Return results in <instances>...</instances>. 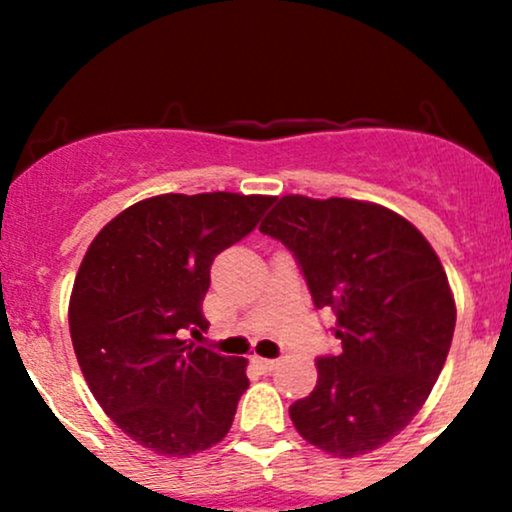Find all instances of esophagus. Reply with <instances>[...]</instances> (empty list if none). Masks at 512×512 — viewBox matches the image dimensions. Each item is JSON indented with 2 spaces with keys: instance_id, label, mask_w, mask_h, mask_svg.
Wrapping results in <instances>:
<instances>
[{
  "instance_id": "obj_1",
  "label": "esophagus",
  "mask_w": 512,
  "mask_h": 512,
  "mask_svg": "<svg viewBox=\"0 0 512 512\" xmlns=\"http://www.w3.org/2000/svg\"><path fill=\"white\" fill-rule=\"evenodd\" d=\"M252 361H255V366L260 368V370H264V373H272V370L276 368L274 358H260V356H255V358H252Z\"/></svg>"
}]
</instances>
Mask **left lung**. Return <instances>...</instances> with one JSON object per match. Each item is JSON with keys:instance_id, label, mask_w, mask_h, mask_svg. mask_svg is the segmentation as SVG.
Here are the masks:
<instances>
[{"instance_id": "8db88e82", "label": "left lung", "mask_w": 512, "mask_h": 512, "mask_svg": "<svg viewBox=\"0 0 512 512\" xmlns=\"http://www.w3.org/2000/svg\"><path fill=\"white\" fill-rule=\"evenodd\" d=\"M260 231L293 252L342 342L317 358L293 426L334 457L380 448L424 407L452 344L455 298L436 250L404 216L344 197H281Z\"/></svg>"}]
</instances>
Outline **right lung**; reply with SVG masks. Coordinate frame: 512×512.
Masks as SVG:
<instances>
[{"instance_id": "add662e5", "label": "right lung", "mask_w": 512, "mask_h": 512, "mask_svg": "<svg viewBox=\"0 0 512 512\" xmlns=\"http://www.w3.org/2000/svg\"><path fill=\"white\" fill-rule=\"evenodd\" d=\"M272 202L236 192L142 199L81 260L69 298L76 361L115 426L158 455H195L231 431L248 361L187 344L185 332L209 325L202 301L214 257Z\"/></svg>"}]
</instances>
